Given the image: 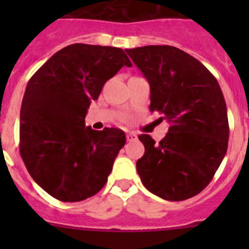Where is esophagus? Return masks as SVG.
<instances>
[{
	"instance_id": "obj_1",
	"label": "esophagus",
	"mask_w": 249,
	"mask_h": 249,
	"mask_svg": "<svg viewBox=\"0 0 249 249\" xmlns=\"http://www.w3.org/2000/svg\"><path fill=\"white\" fill-rule=\"evenodd\" d=\"M126 137H127V141H128V142L137 140V135H136V133H133V132H129V133H127Z\"/></svg>"
}]
</instances>
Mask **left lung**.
I'll list each match as a JSON object with an SVG mask.
<instances>
[{
    "instance_id": "obj_1",
    "label": "left lung",
    "mask_w": 249,
    "mask_h": 249,
    "mask_svg": "<svg viewBox=\"0 0 249 249\" xmlns=\"http://www.w3.org/2000/svg\"><path fill=\"white\" fill-rule=\"evenodd\" d=\"M151 87L149 111L168 121L160 143L138 136L144 146L137 172L149 192L184 201L212 181L230 137L227 107L215 77L198 59L173 46L126 50Z\"/></svg>"
}]
</instances>
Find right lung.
Masks as SVG:
<instances>
[{
    "instance_id": "1",
    "label": "right lung",
    "mask_w": 249,
    "mask_h": 249,
    "mask_svg": "<svg viewBox=\"0 0 249 249\" xmlns=\"http://www.w3.org/2000/svg\"><path fill=\"white\" fill-rule=\"evenodd\" d=\"M132 63L122 48L74 43L59 50L31 77L19 114V153L31 177L62 202L102 190L120 149L118 128L85 126L92 100Z\"/></svg>"
}]
</instances>
